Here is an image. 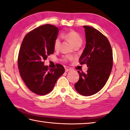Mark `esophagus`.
Instances as JSON below:
<instances>
[{"label": "esophagus", "mask_w": 130, "mask_h": 130, "mask_svg": "<svg viewBox=\"0 0 130 130\" xmlns=\"http://www.w3.org/2000/svg\"><path fill=\"white\" fill-rule=\"evenodd\" d=\"M70 71H71V69H68V68H66L65 69V72H69Z\"/></svg>", "instance_id": "esophagus-1"}]
</instances>
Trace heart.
Segmentation results:
<instances>
[{"label": "heart", "instance_id": "heart-1", "mask_svg": "<svg viewBox=\"0 0 130 130\" xmlns=\"http://www.w3.org/2000/svg\"><path fill=\"white\" fill-rule=\"evenodd\" d=\"M63 36L67 39V40H68L73 46L77 44H82V42H83V39H82L81 36L78 33L75 31H70L65 34V35H63ZM60 38L59 37H57L54 42V48L55 50H58L59 48V46H60ZM67 59L68 57H66L65 58V60H67Z\"/></svg>", "mask_w": 130, "mask_h": 130}]
</instances>
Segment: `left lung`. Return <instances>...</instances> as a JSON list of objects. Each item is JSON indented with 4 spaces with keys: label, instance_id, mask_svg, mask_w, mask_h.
Returning a JSON list of instances; mask_svg holds the SVG:
<instances>
[{
    "label": "left lung",
    "instance_id": "obj_1",
    "mask_svg": "<svg viewBox=\"0 0 130 130\" xmlns=\"http://www.w3.org/2000/svg\"><path fill=\"white\" fill-rule=\"evenodd\" d=\"M86 44L79 58L80 64L86 63V73L80 72L75 88L80 94L90 96L100 91L105 85L112 69L113 53L108 39L98 30L83 26Z\"/></svg>",
    "mask_w": 130,
    "mask_h": 130
}]
</instances>
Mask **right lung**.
<instances>
[{
	"label": "right lung",
	"mask_w": 130,
	"mask_h": 130,
	"mask_svg": "<svg viewBox=\"0 0 130 130\" xmlns=\"http://www.w3.org/2000/svg\"><path fill=\"white\" fill-rule=\"evenodd\" d=\"M59 29L50 24L39 26L26 35L21 45L18 58L21 77L30 91L40 95L52 91L65 72L62 65L50 69L44 65L47 56L54 53V42Z\"/></svg>",
	"instance_id": "obj_1"
}]
</instances>
